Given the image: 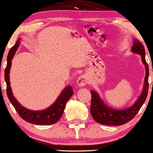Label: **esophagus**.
<instances>
[{"instance_id":"esophagus-1","label":"esophagus","mask_w":153,"mask_h":153,"mask_svg":"<svg viewBox=\"0 0 153 153\" xmlns=\"http://www.w3.org/2000/svg\"><path fill=\"white\" fill-rule=\"evenodd\" d=\"M88 83V77L86 75H82L77 79V84L79 86L83 87Z\"/></svg>"}]
</instances>
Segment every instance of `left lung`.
<instances>
[{"label": "left lung", "mask_w": 153, "mask_h": 153, "mask_svg": "<svg viewBox=\"0 0 153 153\" xmlns=\"http://www.w3.org/2000/svg\"><path fill=\"white\" fill-rule=\"evenodd\" d=\"M131 51L133 53L141 55L142 63L145 66L146 75L142 94L131 107L125 109H115L108 107L98 93L94 90H91L90 113L97 123L106 126H120L125 124L136 116L146 101L149 89V67L145 60V50L143 44L138 39H134V45L131 47Z\"/></svg>", "instance_id": "8db88e82"}]
</instances>
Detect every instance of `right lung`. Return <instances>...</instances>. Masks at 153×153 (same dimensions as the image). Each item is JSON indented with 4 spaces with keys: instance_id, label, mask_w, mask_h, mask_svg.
<instances>
[{
    "instance_id": "add662e5",
    "label": "right lung",
    "mask_w": 153,
    "mask_h": 153,
    "mask_svg": "<svg viewBox=\"0 0 153 153\" xmlns=\"http://www.w3.org/2000/svg\"><path fill=\"white\" fill-rule=\"evenodd\" d=\"M20 39L17 41L15 44L9 50L7 56V65L5 68V80L6 82V93L7 96L14 109L17 111L19 115L26 122L35 125H52L57 123L63 114L65 103L74 94L73 88L71 86L65 87L57 97L56 101L47 109L41 111H33L22 106L14 98L13 95L9 81V72L11 65V60L14 54L17 52L19 46Z\"/></svg>"
}]
</instances>
